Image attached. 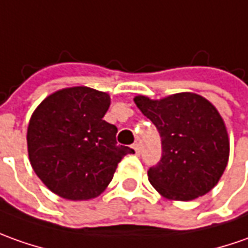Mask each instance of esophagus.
<instances>
[{"label": "esophagus", "instance_id": "esophagus-1", "mask_svg": "<svg viewBox=\"0 0 248 248\" xmlns=\"http://www.w3.org/2000/svg\"><path fill=\"white\" fill-rule=\"evenodd\" d=\"M132 149L135 150V153L139 155L140 154V146H139V143H134L132 144Z\"/></svg>", "mask_w": 248, "mask_h": 248}]
</instances>
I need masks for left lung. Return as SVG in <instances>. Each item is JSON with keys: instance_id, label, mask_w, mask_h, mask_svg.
I'll return each instance as SVG.
<instances>
[{"instance_id": "left-lung-1", "label": "left lung", "mask_w": 248, "mask_h": 248, "mask_svg": "<svg viewBox=\"0 0 248 248\" xmlns=\"http://www.w3.org/2000/svg\"><path fill=\"white\" fill-rule=\"evenodd\" d=\"M134 101L161 136V159L147 170L151 186L174 201H191L212 190L229 155L228 134L213 105L192 93L161 101L139 95Z\"/></svg>"}]
</instances>
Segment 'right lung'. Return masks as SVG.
Segmentation results:
<instances>
[{
    "label": "right lung",
    "mask_w": 248,
    "mask_h": 248,
    "mask_svg": "<svg viewBox=\"0 0 248 248\" xmlns=\"http://www.w3.org/2000/svg\"><path fill=\"white\" fill-rule=\"evenodd\" d=\"M109 105L106 93L72 87L36 108L28 124V155L35 173L54 194L72 201L98 197L123 157L135 153L117 144V128L104 120Z\"/></svg>",
    "instance_id": "right-lung-1"
}]
</instances>
